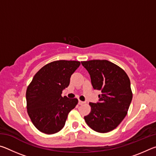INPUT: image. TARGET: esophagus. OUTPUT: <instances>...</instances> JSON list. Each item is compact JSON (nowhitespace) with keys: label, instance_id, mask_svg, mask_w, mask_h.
<instances>
[{"label":"esophagus","instance_id":"esophagus-1","mask_svg":"<svg viewBox=\"0 0 156 156\" xmlns=\"http://www.w3.org/2000/svg\"><path fill=\"white\" fill-rule=\"evenodd\" d=\"M84 103H85V102H84L81 101V100H78V104L80 105H83V104H84Z\"/></svg>","mask_w":156,"mask_h":156}]
</instances>
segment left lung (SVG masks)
<instances>
[{"label": "left lung", "instance_id": "left-lung-1", "mask_svg": "<svg viewBox=\"0 0 156 156\" xmlns=\"http://www.w3.org/2000/svg\"><path fill=\"white\" fill-rule=\"evenodd\" d=\"M81 63L90 75L93 88L101 91L98 102H89L91 112L84 119L93 130L107 133L117 127L127 114L133 98L130 80L122 68L107 60Z\"/></svg>", "mask_w": 156, "mask_h": 156}]
</instances>
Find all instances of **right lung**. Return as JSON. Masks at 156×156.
I'll list each match as a JSON object with an SVG mask.
<instances>
[{"mask_svg":"<svg viewBox=\"0 0 156 156\" xmlns=\"http://www.w3.org/2000/svg\"><path fill=\"white\" fill-rule=\"evenodd\" d=\"M75 60H56L42 67L34 76L26 91L28 115L36 128L54 134L64 127L69 113L78 100L62 97V90L80 66Z\"/></svg>","mask_w":156,"mask_h":156,"instance_id":"add662e5","label":"right lung"}]
</instances>
